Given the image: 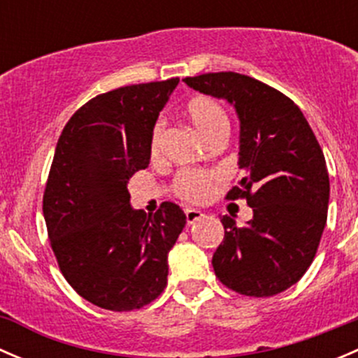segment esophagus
Here are the masks:
<instances>
[{"mask_svg":"<svg viewBox=\"0 0 358 358\" xmlns=\"http://www.w3.org/2000/svg\"><path fill=\"white\" fill-rule=\"evenodd\" d=\"M185 216L187 223H189V225H194V223H197L199 220L204 218V213H201L199 209H185Z\"/></svg>","mask_w":358,"mask_h":358,"instance_id":"esophagus-1","label":"esophagus"}]
</instances>
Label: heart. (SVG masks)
Instances as JSON below:
<instances>
[{
  "mask_svg": "<svg viewBox=\"0 0 358 358\" xmlns=\"http://www.w3.org/2000/svg\"><path fill=\"white\" fill-rule=\"evenodd\" d=\"M187 119L197 133L209 142L216 136L229 135L230 121L225 109L209 96H196L185 107ZM162 122L157 121L150 131V156L157 157L161 152ZM215 176L206 171H182L175 180V190L180 197L192 202H199L211 194Z\"/></svg>",
  "mask_w": 358,
  "mask_h": 358,
  "instance_id": "1",
  "label": "heart"
}]
</instances>
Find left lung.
Here are the masks:
<instances>
[{
	"mask_svg": "<svg viewBox=\"0 0 358 358\" xmlns=\"http://www.w3.org/2000/svg\"><path fill=\"white\" fill-rule=\"evenodd\" d=\"M223 99L239 117V168L227 199L246 197V227L222 216L225 237L213 255L216 277L239 294L265 298L298 282L319 248L329 206L326 159L299 107L265 83L237 72L183 79Z\"/></svg>",
	"mask_w": 358,
	"mask_h": 358,
	"instance_id": "8db88e82",
	"label": "left lung"
}]
</instances>
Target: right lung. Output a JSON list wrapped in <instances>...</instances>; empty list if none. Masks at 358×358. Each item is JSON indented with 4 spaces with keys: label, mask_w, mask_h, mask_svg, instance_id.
I'll return each instance as SVG.
<instances>
[{
    "label": "right lung",
    "mask_w": 358,
    "mask_h": 358,
    "mask_svg": "<svg viewBox=\"0 0 358 358\" xmlns=\"http://www.w3.org/2000/svg\"><path fill=\"white\" fill-rule=\"evenodd\" d=\"M180 79L122 86L74 112L60 135L43 215L60 270L100 308L128 312L168 282V252L185 213L162 202L154 215L131 208L128 182L150 162V131Z\"/></svg>",
    "instance_id": "obj_1"
}]
</instances>
